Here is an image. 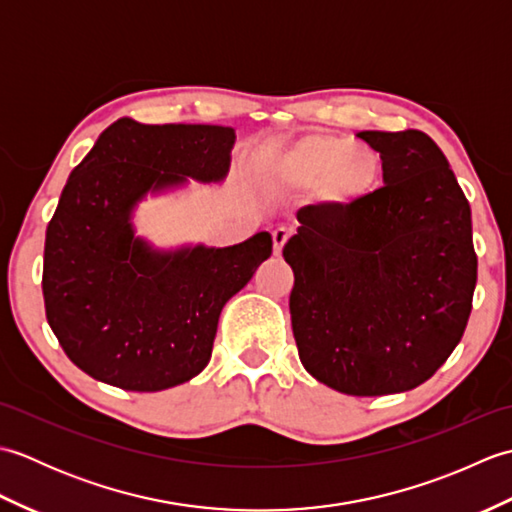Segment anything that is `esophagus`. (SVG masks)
<instances>
[{
	"mask_svg": "<svg viewBox=\"0 0 512 512\" xmlns=\"http://www.w3.org/2000/svg\"><path fill=\"white\" fill-rule=\"evenodd\" d=\"M286 242H288V231H286V228H275V231H273V253L281 255V250H284Z\"/></svg>",
	"mask_w": 512,
	"mask_h": 512,
	"instance_id": "obj_1",
	"label": "esophagus"
}]
</instances>
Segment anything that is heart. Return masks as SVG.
Listing matches in <instances>:
<instances>
[{"instance_id": "1", "label": "heart", "mask_w": 512, "mask_h": 512, "mask_svg": "<svg viewBox=\"0 0 512 512\" xmlns=\"http://www.w3.org/2000/svg\"><path fill=\"white\" fill-rule=\"evenodd\" d=\"M266 176L281 189H317L330 211H354L378 191L383 158L369 145L334 134H308L266 160Z\"/></svg>"}]
</instances>
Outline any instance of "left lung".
<instances>
[{
    "label": "left lung",
    "instance_id": "obj_1",
    "mask_svg": "<svg viewBox=\"0 0 512 512\" xmlns=\"http://www.w3.org/2000/svg\"><path fill=\"white\" fill-rule=\"evenodd\" d=\"M383 182L354 211L308 206L284 246L299 358L347 396L400 394L438 372L473 306L471 206L433 140L361 132Z\"/></svg>",
    "mask_w": 512,
    "mask_h": 512
}]
</instances>
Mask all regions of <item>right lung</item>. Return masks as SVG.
Masks as SVG:
<instances>
[{
	"mask_svg": "<svg viewBox=\"0 0 512 512\" xmlns=\"http://www.w3.org/2000/svg\"><path fill=\"white\" fill-rule=\"evenodd\" d=\"M235 129L143 125L118 118L65 182L43 248L46 317L85 374L127 391H162L209 365L224 303L273 253L246 242L158 250L138 237L136 204L198 182H222Z\"/></svg>",
	"mask_w": 512,
	"mask_h": 512,
	"instance_id": "obj_1",
	"label": "right lung"
}]
</instances>
